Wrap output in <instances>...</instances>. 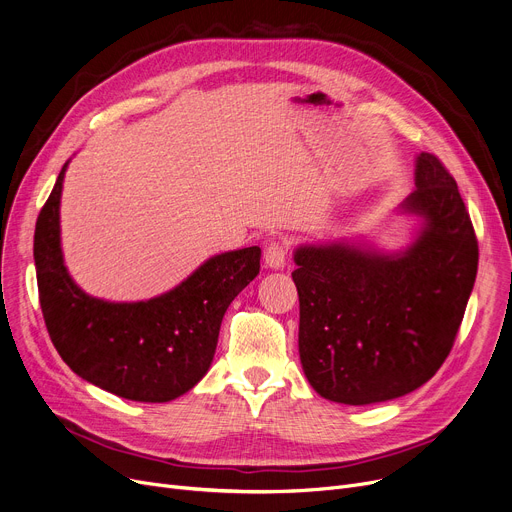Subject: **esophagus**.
Instances as JSON below:
<instances>
[{
    "label": "esophagus",
    "instance_id": "1",
    "mask_svg": "<svg viewBox=\"0 0 512 512\" xmlns=\"http://www.w3.org/2000/svg\"><path fill=\"white\" fill-rule=\"evenodd\" d=\"M286 257H288V249L284 247V242H270L263 251V261L270 270H282L286 265Z\"/></svg>",
    "mask_w": 512,
    "mask_h": 512
}]
</instances>
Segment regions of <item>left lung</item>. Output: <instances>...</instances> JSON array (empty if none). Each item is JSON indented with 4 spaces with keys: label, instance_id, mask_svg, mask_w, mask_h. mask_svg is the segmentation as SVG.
Wrapping results in <instances>:
<instances>
[{
    "label": "left lung",
    "instance_id": "8db88e82",
    "mask_svg": "<svg viewBox=\"0 0 512 512\" xmlns=\"http://www.w3.org/2000/svg\"><path fill=\"white\" fill-rule=\"evenodd\" d=\"M402 211L423 220L400 253L334 242L294 251L299 355L313 390L342 405L405 396L446 361L477 276V238L456 180L419 153Z\"/></svg>",
    "mask_w": 512,
    "mask_h": 512
}]
</instances>
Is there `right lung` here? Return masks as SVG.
Returning <instances> with one entry per match:
<instances>
[{"mask_svg":"<svg viewBox=\"0 0 512 512\" xmlns=\"http://www.w3.org/2000/svg\"><path fill=\"white\" fill-rule=\"evenodd\" d=\"M68 168L45 201L35 228L39 301L49 338L80 378L116 396L168 402L207 373L220 326L236 294L259 274V247L207 259L161 297L110 303L80 290L60 245V197Z\"/></svg>","mask_w":512,"mask_h":512,"instance_id":"obj_1","label":"right lung"}]
</instances>
